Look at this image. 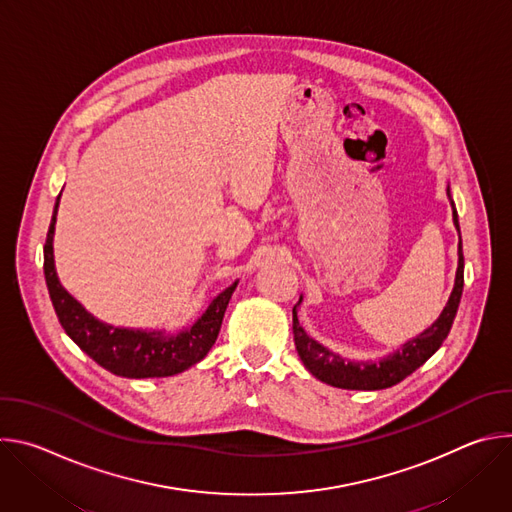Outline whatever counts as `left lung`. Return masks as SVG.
<instances>
[{"mask_svg": "<svg viewBox=\"0 0 512 512\" xmlns=\"http://www.w3.org/2000/svg\"><path fill=\"white\" fill-rule=\"evenodd\" d=\"M450 196V188H448ZM452 198V196H450ZM454 204V202H452ZM454 225L460 231L458 223V212L454 208ZM458 271H456V285L452 296L448 300V306L444 308L442 316L437 318L425 332H421L417 338L405 342L397 352L375 360V362H362V360H348L342 358L322 344H318L314 338L306 334V330L300 326L298 320V306H294V340H296V350L304 362V367L320 381L338 387V389H360V391H377V389H387L403 381L407 375H411L415 369H419L421 364L442 346V342L448 338L450 328L454 324L460 298H462V289H464V253H462V237H460V247H458Z\"/></svg>", "mask_w": 512, "mask_h": 512, "instance_id": "left-lung-1", "label": "left lung"}]
</instances>
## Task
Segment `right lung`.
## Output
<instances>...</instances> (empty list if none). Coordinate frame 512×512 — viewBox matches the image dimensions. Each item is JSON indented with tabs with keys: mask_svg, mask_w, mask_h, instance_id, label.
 Listing matches in <instances>:
<instances>
[{
	"mask_svg": "<svg viewBox=\"0 0 512 512\" xmlns=\"http://www.w3.org/2000/svg\"><path fill=\"white\" fill-rule=\"evenodd\" d=\"M56 208L58 198L44 243V277L58 322L72 338V342L85 350L103 369L127 379L170 377L186 371L192 364L202 360L216 342L218 332H221L223 316L237 287V281L210 302V306L196 324L174 336H166L162 332L113 328L109 324H103L72 298L56 277L52 257Z\"/></svg>",
	"mask_w": 512,
	"mask_h": 512,
	"instance_id": "obj_1",
	"label": "right lung"
}]
</instances>
